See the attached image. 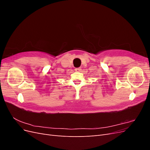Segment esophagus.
Listing matches in <instances>:
<instances>
[{
  "label": "esophagus",
  "instance_id": "obj_1",
  "mask_svg": "<svg viewBox=\"0 0 150 150\" xmlns=\"http://www.w3.org/2000/svg\"><path fill=\"white\" fill-rule=\"evenodd\" d=\"M81 70V67H77V68H76V69H75V71L76 72H80Z\"/></svg>",
  "mask_w": 150,
  "mask_h": 150
}]
</instances>
